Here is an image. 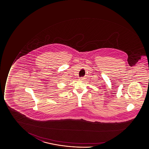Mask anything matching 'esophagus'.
<instances>
[{
  "mask_svg": "<svg viewBox=\"0 0 149 149\" xmlns=\"http://www.w3.org/2000/svg\"><path fill=\"white\" fill-rule=\"evenodd\" d=\"M83 79H84V78H82V77H81V78H80L79 79V80L81 81L83 80Z\"/></svg>",
  "mask_w": 149,
  "mask_h": 149,
  "instance_id": "esophagus-1",
  "label": "esophagus"
}]
</instances>
